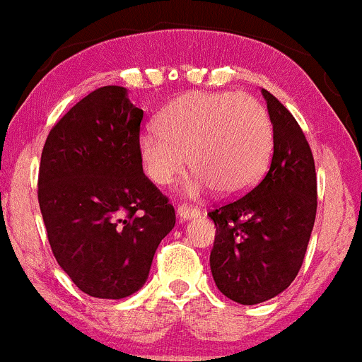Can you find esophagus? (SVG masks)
<instances>
[{
    "mask_svg": "<svg viewBox=\"0 0 362 362\" xmlns=\"http://www.w3.org/2000/svg\"><path fill=\"white\" fill-rule=\"evenodd\" d=\"M177 214H178V218H182V219H191V218H197V216H200V209L192 207V205H180V207L177 209Z\"/></svg>",
    "mask_w": 362,
    "mask_h": 362,
    "instance_id": "34e87169",
    "label": "esophagus"
}]
</instances>
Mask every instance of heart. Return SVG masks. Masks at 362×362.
I'll return each instance as SVG.
<instances>
[{
	"mask_svg": "<svg viewBox=\"0 0 362 362\" xmlns=\"http://www.w3.org/2000/svg\"><path fill=\"white\" fill-rule=\"evenodd\" d=\"M157 127L139 135L141 164L157 185L173 184L189 158L197 170L189 191L216 187L225 197H238L261 178L272 155L268 112L245 94H182L162 110Z\"/></svg>",
	"mask_w": 362,
	"mask_h": 362,
	"instance_id": "1",
	"label": "heart"
}]
</instances>
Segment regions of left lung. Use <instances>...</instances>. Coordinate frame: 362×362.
Returning <instances> with one entry per match:
<instances>
[{"label":"left lung","mask_w":362,"mask_h":362,"mask_svg":"<svg viewBox=\"0 0 362 362\" xmlns=\"http://www.w3.org/2000/svg\"><path fill=\"white\" fill-rule=\"evenodd\" d=\"M273 124L268 173L250 192L209 211L216 225L211 272L219 291L243 305L288 289L302 268L318 207V184L302 128L262 89Z\"/></svg>","instance_id":"1"}]
</instances>
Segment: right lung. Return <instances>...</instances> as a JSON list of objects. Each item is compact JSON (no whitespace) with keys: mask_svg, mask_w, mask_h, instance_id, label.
<instances>
[{"mask_svg":"<svg viewBox=\"0 0 362 362\" xmlns=\"http://www.w3.org/2000/svg\"><path fill=\"white\" fill-rule=\"evenodd\" d=\"M143 110L127 89L87 94L49 130L39 205L60 268L86 295L119 300L146 282L155 250L175 227L168 197L143 173Z\"/></svg>","mask_w":362,"mask_h":362,"instance_id":"add662e5","label":"right lung"}]
</instances>
